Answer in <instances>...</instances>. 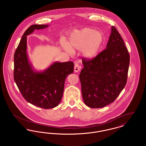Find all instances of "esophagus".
<instances>
[{
	"label": "esophagus",
	"instance_id": "34e87169",
	"mask_svg": "<svg viewBox=\"0 0 146 146\" xmlns=\"http://www.w3.org/2000/svg\"><path fill=\"white\" fill-rule=\"evenodd\" d=\"M80 69V66H79L78 64H75V66H74V72H78Z\"/></svg>",
	"mask_w": 146,
	"mask_h": 146
}]
</instances>
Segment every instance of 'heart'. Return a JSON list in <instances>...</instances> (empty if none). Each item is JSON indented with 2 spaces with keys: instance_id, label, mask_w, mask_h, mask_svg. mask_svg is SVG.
<instances>
[{
  "instance_id": "b5f03b06",
  "label": "heart",
  "mask_w": 146,
  "mask_h": 146,
  "mask_svg": "<svg viewBox=\"0 0 146 146\" xmlns=\"http://www.w3.org/2000/svg\"><path fill=\"white\" fill-rule=\"evenodd\" d=\"M104 42V36L98 31L89 28H84L72 33L68 42L64 44L63 48L69 54L73 50H82L84 57L88 60L95 58Z\"/></svg>"
}]
</instances>
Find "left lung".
I'll use <instances>...</instances> for the list:
<instances>
[{
	"mask_svg": "<svg viewBox=\"0 0 146 146\" xmlns=\"http://www.w3.org/2000/svg\"><path fill=\"white\" fill-rule=\"evenodd\" d=\"M82 62L79 78L85 104L99 108L114 102L125 88L130 63L128 51L117 29L111 26L106 49Z\"/></svg>",
	"mask_w": 146,
	"mask_h": 146,
	"instance_id": "obj_1",
	"label": "left lung"
}]
</instances>
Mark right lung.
<instances>
[{
	"instance_id": "obj_1",
	"label": "right lung",
	"mask_w": 146,
	"mask_h": 146,
	"mask_svg": "<svg viewBox=\"0 0 146 146\" xmlns=\"http://www.w3.org/2000/svg\"><path fill=\"white\" fill-rule=\"evenodd\" d=\"M48 25H33L25 31L14 54V80L21 94L30 104L44 109L60 103L67 76L73 73L74 63L53 62L42 70H36L29 61L27 36Z\"/></svg>"
}]
</instances>
